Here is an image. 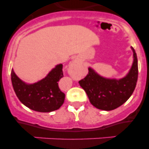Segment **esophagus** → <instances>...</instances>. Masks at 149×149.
Returning <instances> with one entry per match:
<instances>
[{"label": "esophagus", "mask_w": 149, "mask_h": 149, "mask_svg": "<svg viewBox=\"0 0 149 149\" xmlns=\"http://www.w3.org/2000/svg\"><path fill=\"white\" fill-rule=\"evenodd\" d=\"M79 64H80V59L76 58L75 60H74V61L72 63V65H71V66H75V65H79Z\"/></svg>", "instance_id": "34e87169"}]
</instances>
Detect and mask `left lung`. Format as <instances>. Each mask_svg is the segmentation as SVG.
<instances>
[{
  "label": "left lung",
  "instance_id": "obj_1",
  "mask_svg": "<svg viewBox=\"0 0 149 149\" xmlns=\"http://www.w3.org/2000/svg\"><path fill=\"white\" fill-rule=\"evenodd\" d=\"M132 66L125 77L119 79L106 78L89 68L88 74L79 81L87 94L90 103L102 110H113L123 104L131 96L138 78L137 56L135 50Z\"/></svg>",
  "mask_w": 149,
  "mask_h": 149
}]
</instances>
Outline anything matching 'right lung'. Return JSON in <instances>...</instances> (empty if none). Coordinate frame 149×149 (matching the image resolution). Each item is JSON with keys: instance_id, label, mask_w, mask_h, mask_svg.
Listing matches in <instances>:
<instances>
[{"instance_id": "1", "label": "right lung", "mask_w": 149, "mask_h": 149, "mask_svg": "<svg viewBox=\"0 0 149 149\" xmlns=\"http://www.w3.org/2000/svg\"><path fill=\"white\" fill-rule=\"evenodd\" d=\"M63 77L62 64L56 65L45 78L33 84L24 83L13 68L11 71L12 84L18 99L28 108L42 113L58 110L63 105L65 94L57 83Z\"/></svg>"}]
</instances>
